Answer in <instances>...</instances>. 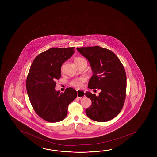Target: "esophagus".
I'll use <instances>...</instances> for the list:
<instances>
[{
    "mask_svg": "<svg viewBox=\"0 0 157 157\" xmlns=\"http://www.w3.org/2000/svg\"><path fill=\"white\" fill-rule=\"evenodd\" d=\"M77 97L79 98H82L84 97L85 95V92L82 90H77Z\"/></svg>",
    "mask_w": 157,
    "mask_h": 157,
    "instance_id": "esophagus-1",
    "label": "esophagus"
}]
</instances>
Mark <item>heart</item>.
<instances>
[{
	"label": "heart",
	"instance_id": "heart-1",
	"mask_svg": "<svg viewBox=\"0 0 157 157\" xmlns=\"http://www.w3.org/2000/svg\"><path fill=\"white\" fill-rule=\"evenodd\" d=\"M82 59H83L81 57H77L75 59V62ZM85 82H86V78L85 77L78 78L72 80L71 82V85L76 88H80V87H83L84 84Z\"/></svg>",
	"mask_w": 157,
	"mask_h": 157
}]
</instances>
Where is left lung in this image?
<instances>
[{"label":"left lung","mask_w":157,"mask_h":157,"mask_svg":"<svg viewBox=\"0 0 157 157\" xmlns=\"http://www.w3.org/2000/svg\"><path fill=\"white\" fill-rule=\"evenodd\" d=\"M77 49L88 60L93 71L88 87L101 90L98 96L85 93L92 102L85 110L86 116L99 122L112 119L121 112L126 97V75L123 64L113 52L100 46Z\"/></svg>","instance_id":"8db88e82"}]
</instances>
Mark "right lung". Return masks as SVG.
Returning a JSON list of instances; mask_svg holds the SVG:
<instances>
[{"label": "right lung", "mask_w": 157, "mask_h": 157, "mask_svg": "<svg viewBox=\"0 0 157 157\" xmlns=\"http://www.w3.org/2000/svg\"><path fill=\"white\" fill-rule=\"evenodd\" d=\"M75 47L52 48L39 54L31 64L26 89L34 110L45 121L63 120L68 107L77 96L76 90L67 88L63 93L55 90L56 80L61 77V66L75 52Z\"/></svg>", "instance_id": "add662e5"}]
</instances>
